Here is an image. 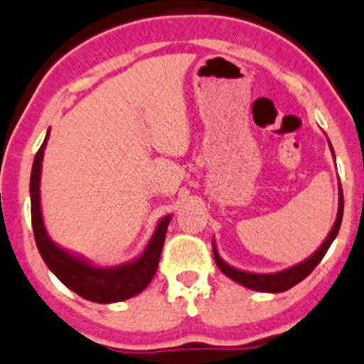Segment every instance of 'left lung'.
I'll return each mask as SVG.
<instances>
[{
	"label": "left lung",
	"mask_w": 364,
	"mask_h": 364,
	"mask_svg": "<svg viewBox=\"0 0 364 364\" xmlns=\"http://www.w3.org/2000/svg\"><path fill=\"white\" fill-rule=\"evenodd\" d=\"M330 144V140H328ZM330 149L331 154L335 158V152L333 147L330 144ZM342 215H343V194H342V186L338 183V212H337V218H335V224L331 228L330 234L326 236V240L323 241L321 246L312 253L311 257L306 260H302L300 264L291 265V267L283 269V271H277V272H269V274H259V272H250V271H241V269L232 267L229 265L228 262L222 259L217 252V245H215V240L212 241L213 246V257L215 262H217L218 269L224 272L229 279L236 281V283L243 284V287L250 288V290H255V291H264V293H281V291H287L290 290L291 287L299 284L300 281L306 279V277L314 271L316 265L321 262V259L324 257V253L328 252L330 245L333 243V240L337 237L340 224H342Z\"/></svg>",
	"instance_id": "obj_1"
}]
</instances>
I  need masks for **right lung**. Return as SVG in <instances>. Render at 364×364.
Wrapping results in <instances>:
<instances>
[{"label":"right lung","instance_id":"1","mask_svg":"<svg viewBox=\"0 0 364 364\" xmlns=\"http://www.w3.org/2000/svg\"><path fill=\"white\" fill-rule=\"evenodd\" d=\"M48 136L50 130L46 132L40 151L34 156L29 183L31 220H33L34 240H36L41 259L45 260L46 267L69 290L77 293L83 299L90 300V302L112 304L139 295L140 291L146 290L147 284L151 283L156 271H158L159 257H161L163 243H165L166 229L171 220V215H165L163 218H159L149 243L146 245L144 252L136 259L114 265V267H100V265L92 264L85 257L53 243V240L46 232L45 222H43L40 194L43 154H45Z\"/></svg>","mask_w":364,"mask_h":364}]
</instances>
